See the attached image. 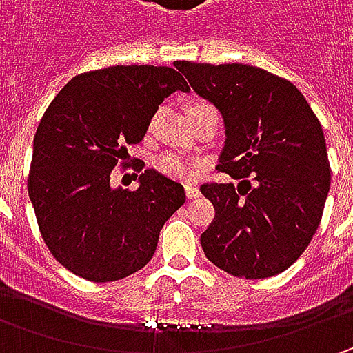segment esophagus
<instances>
[{"instance_id": "obj_1", "label": "esophagus", "mask_w": 353, "mask_h": 353, "mask_svg": "<svg viewBox=\"0 0 353 353\" xmlns=\"http://www.w3.org/2000/svg\"><path fill=\"white\" fill-rule=\"evenodd\" d=\"M184 192H186V196L190 198V200H192V198L200 196V190H198V186H192V184H186V186H184Z\"/></svg>"}]
</instances>
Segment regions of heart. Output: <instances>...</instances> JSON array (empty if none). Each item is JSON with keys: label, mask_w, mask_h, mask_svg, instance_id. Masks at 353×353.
Listing matches in <instances>:
<instances>
[{"label": "heart", "mask_w": 353, "mask_h": 353, "mask_svg": "<svg viewBox=\"0 0 353 353\" xmlns=\"http://www.w3.org/2000/svg\"><path fill=\"white\" fill-rule=\"evenodd\" d=\"M200 167L202 165L194 159H188L179 153H170V151L161 153L155 159V169L170 179H176V181H192L198 174Z\"/></svg>", "instance_id": "b5f03b06"}]
</instances>
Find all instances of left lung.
I'll return each mask as SVG.
<instances>
[{
	"label": "left lung",
	"mask_w": 353,
	"mask_h": 353,
	"mask_svg": "<svg viewBox=\"0 0 353 353\" xmlns=\"http://www.w3.org/2000/svg\"><path fill=\"white\" fill-rule=\"evenodd\" d=\"M174 66L220 110L225 143L218 169L239 181L200 186L216 210L202 250L234 277H273L303 255L322 220L330 163L319 117L294 84L263 68Z\"/></svg>",
	"instance_id": "1"
}]
</instances>
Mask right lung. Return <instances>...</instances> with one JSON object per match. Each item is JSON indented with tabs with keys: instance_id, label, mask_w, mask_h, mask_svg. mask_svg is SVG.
Masks as SVG:
<instances>
[{
	"instance_id": "1",
	"label": "right lung",
	"mask_w": 353,
	"mask_h": 353,
	"mask_svg": "<svg viewBox=\"0 0 353 353\" xmlns=\"http://www.w3.org/2000/svg\"><path fill=\"white\" fill-rule=\"evenodd\" d=\"M176 90L188 84L169 66H108L74 76L47 108L27 188L48 251L70 273L110 283L151 261L163 225L186 200L183 184L155 169L143 170L133 192L110 179Z\"/></svg>"
}]
</instances>
